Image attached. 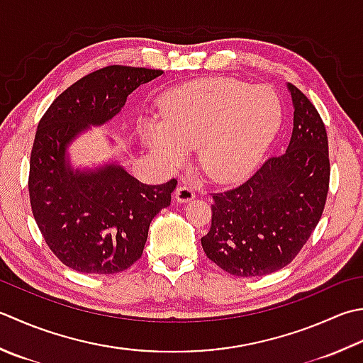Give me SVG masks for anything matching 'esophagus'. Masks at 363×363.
Masks as SVG:
<instances>
[{"instance_id": "esophagus-1", "label": "esophagus", "mask_w": 363, "mask_h": 363, "mask_svg": "<svg viewBox=\"0 0 363 363\" xmlns=\"http://www.w3.org/2000/svg\"><path fill=\"white\" fill-rule=\"evenodd\" d=\"M174 198L177 203H190L195 198V191L189 186H179L174 191Z\"/></svg>"}]
</instances>
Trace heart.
Wrapping results in <instances>:
<instances>
[{
  "instance_id": "1",
  "label": "heart",
  "mask_w": 363,
  "mask_h": 363,
  "mask_svg": "<svg viewBox=\"0 0 363 363\" xmlns=\"http://www.w3.org/2000/svg\"><path fill=\"white\" fill-rule=\"evenodd\" d=\"M163 119L146 121L141 138L155 157L179 165L198 147V168L216 184H230L258 165L281 124L271 88L233 78H203L169 91Z\"/></svg>"
}]
</instances>
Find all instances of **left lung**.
I'll return each mask as SVG.
<instances>
[{"label": "left lung", "mask_w": 363, "mask_h": 363, "mask_svg": "<svg viewBox=\"0 0 363 363\" xmlns=\"http://www.w3.org/2000/svg\"><path fill=\"white\" fill-rule=\"evenodd\" d=\"M294 108L286 152L271 157L250 179L214 194L204 253L231 275L280 271L301 252L323 216L329 190V145L321 116L288 83Z\"/></svg>", "instance_id": "8db88e82"}]
</instances>
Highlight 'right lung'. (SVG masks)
<instances>
[{"label":"right lung","mask_w":363,"mask_h":363,"mask_svg":"<svg viewBox=\"0 0 363 363\" xmlns=\"http://www.w3.org/2000/svg\"><path fill=\"white\" fill-rule=\"evenodd\" d=\"M163 70L108 66L74 83L40 119L30 160L31 209L56 258L84 274H118L141 258L149 225L172 203L176 179L147 186L118 160L75 168L69 146L104 125Z\"/></svg>","instance_id":"obj_1"}]
</instances>
